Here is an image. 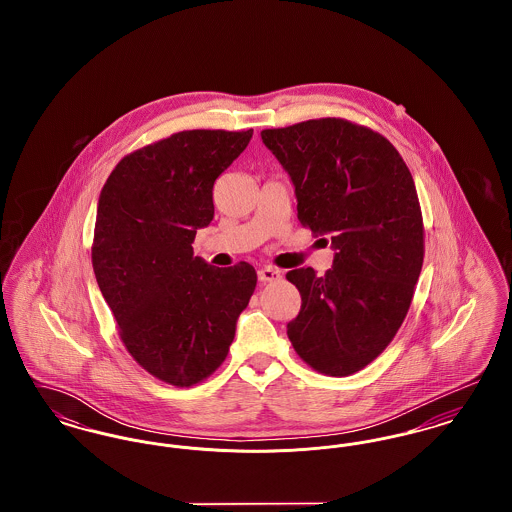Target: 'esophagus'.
I'll use <instances>...</instances> for the list:
<instances>
[{"label": "esophagus", "instance_id": "obj_1", "mask_svg": "<svg viewBox=\"0 0 512 512\" xmlns=\"http://www.w3.org/2000/svg\"><path fill=\"white\" fill-rule=\"evenodd\" d=\"M257 276H259V282H261V284H267V282H276V280H280V278H282L280 270H278V268L272 267L259 268Z\"/></svg>", "mask_w": 512, "mask_h": 512}]
</instances>
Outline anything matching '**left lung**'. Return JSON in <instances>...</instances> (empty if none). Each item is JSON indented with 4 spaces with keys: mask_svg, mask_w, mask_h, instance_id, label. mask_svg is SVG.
I'll return each mask as SVG.
<instances>
[{
    "mask_svg": "<svg viewBox=\"0 0 512 512\" xmlns=\"http://www.w3.org/2000/svg\"><path fill=\"white\" fill-rule=\"evenodd\" d=\"M261 138L292 178L301 224L334 249L324 276L311 267L286 274L301 293L288 338L318 372L349 376L388 347L411 307L424 259L413 176L384 136L343 119Z\"/></svg>",
    "mask_w": 512,
    "mask_h": 512,
    "instance_id": "obj_1",
    "label": "left lung"
}]
</instances>
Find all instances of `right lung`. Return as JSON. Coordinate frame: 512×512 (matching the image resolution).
<instances>
[{"instance_id": "1", "label": "right lung", "mask_w": 512, "mask_h": 512, "mask_svg": "<svg viewBox=\"0 0 512 512\" xmlns=\"http://www.w3.org/2000/svg\"><path fill=\"white\" fill-rule=\"evenodd\" d=\"M253 130H184L126 155L98 201L92 265L128 353L155 378L188 388L226 359L257 286L249 263L195 257L215 217L213 186Z\"/></svg>"}]
</instances>
